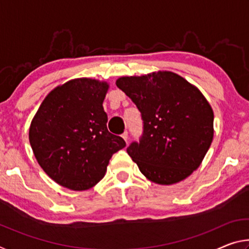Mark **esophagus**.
Returning <instances> with one entry per match:
<instances>
[{
  "mask_svg": "<svg viewBox=\"0 0 249 249\" xmlns=\"http://www.w3.org/2000/svg\"><path fill=\"white\" fill-rule=\"evenodd\" d=\"M122 137H123V140H124L125 142H127V138H128V133L126 132V130H125V132H124L123 134H122Z\"/></svg>",
  "mask_w": 249,
  "mask_h": 249,
  "instance_id": "34e87169",
  "label": "esophagus"
}]
</instances>
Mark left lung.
Wrapping results in <instances>:
<instances>
[{"mask_svg":"<svg viewBox=\"0 0 249 249\" xmlns=\"http://www.w3.org/2000/svg\"><path fill=\"white\" fill-rule=\"evenodd\" d=\"M116 86L141 112L142 134L127 154L142 174L158 184L190 176L213 140L214 115L203 94L170 71L123 77Z\"/></svg>","mask_w":249,"mask_h":249,"instance_id":"obj_1","label":"left lung"}]
</instances>
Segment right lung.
Here are the masks:
<instances>
[{"label":"right lung","mask_w":249,"mask_h":249,"mask_svg":"<svg viewBox=\"0 0 249 249\" xmlns=\"http://www.w3.org/2000/svg\"><path fill=\"white\" fill-rule=\"evenodd\" d=\"M107 82L74 79L46 96L29 127V142L43 170L70 190H88L103 178L123 138L108 132L102 103Z\"/></svg>","instance_id":"add662e5"}]
</instances>
